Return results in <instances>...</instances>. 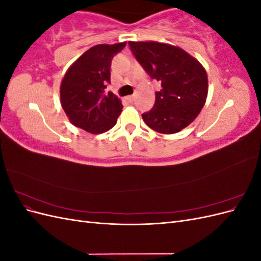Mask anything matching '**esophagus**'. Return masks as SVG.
<instances>
[{"label": "esophagus", "mask_w": 261, "mask_h": 261, "mask_svg": "<svg viewBox=\"0 0 261 261\" xmlns=\"http://www.w3.org/2000/svg\"><path fill=\"white\" fill-rule=\"evenodd\" d=\"M126 99H127V100L130 102V103H132V102H133L134 100H135V96H134V94H132V96H128Z\"/></svg>", "instance_id": "1"}]
</instances>
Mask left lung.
Masks as SVG:
<instances>
[{"label":"left lung","instance_id":"1","mask_svg":"<svg viewBox=\"0 0 261 261\" xmlns=\"http://www.w3.org/2000/svg\"><path fill=\"white\" fill-rule=\"evenodd\" d=\"M128 45L147 74L161 84L153 108L141 114L153 130L175 134L201 111L208 94V78L200 63L174 45L148 41Z\"/></svg>","mask_w":261,"mask_h":261}]
</instances>
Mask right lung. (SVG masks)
<instances>
[{
	"label": "right lung",
	"mask_w": 261,
	"mask_h": 261,
	"mask_svg": "<svg viewBox=\"0 0 261 261\" xmlns=\"http://www.w3.org/2000/svg\"><path fill=\"white\" fill-rule=\"evenodd\" d=\"M126 42L98 44L69 67L61 84V105L69 121L91 134L111 129L122 112V102L107 86L111 84V63Z\"/></svg>",
	"instance_id": "add662e5"
}]
</instances>
